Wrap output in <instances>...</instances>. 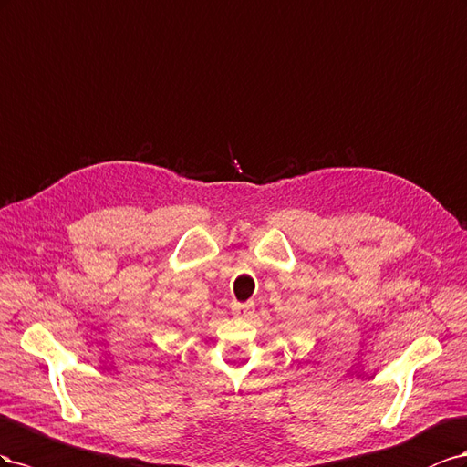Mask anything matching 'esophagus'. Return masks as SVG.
Here are the masks:
<instances>
[{"instance_id":"1","label":"esophagus","mask_w":467,"mask_h":467,"mask_svg":"<svg viewBox=\"0 0 467 467\" xmlns=\"http://www.w3.org/2000/svg\"><path fill=\"white\" fill-rule=\"evenodd\" d=\"M233 315L238 318H248L254 315V303L248 301V303H234L233 305Z\"/></svg>"}]
</instances>
